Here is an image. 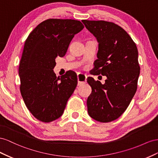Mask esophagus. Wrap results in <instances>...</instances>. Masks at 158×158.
I'll use <instances>...</instances> for the list:
<instances>
[{
	"label": "esophagus",
	"mask_w": 158,
	"mask_h": 158,
	"mask_svg": "<svg viewBox=\"0 0 158 158\" xmlns=\"http://www.w3.org/2000/svg\"><path fill=\"white\" fill-rule=\"evenodd\" d=\"M87 77L86 75H84L83 73H79L77 74V79H78V85H82L86 83Z\"/></svg>",
	"instance_id": "34e87169"
}]
</instances>
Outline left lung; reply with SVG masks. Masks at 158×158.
<instances>
[{"label": "left lung", "instance_id": "left-lung-1", "mask_svg": "<svg viewBox=\"0 0 158 158\" xmlns=\"http://www.w3.org/2000/svg\"><path fill=\"white\" fill-rule=\"evenodd\" d=\"M82 22L98 43L91 74L107 78L103 85L91 77L87 79L92 88L87 101L88 113L97 121L109 123L124 113L136 92L140 70L138 49L127 31L113 22Z\"/></svg>", "mask_w": 158, "mask_h": 158}]
</instances>
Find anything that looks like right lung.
Returning <instances> with one entry per match:
<instances>
[{
    "label": "right lung",
    "instance_id": "obj_1",
    "mask_svg": "<svg viewBox=\"0 0 158 158\" xmlns=\"http://www.w3.org/2000/svg\"><path fill=\"white\" fill-rule=\"evenodd\" d=\"M84 28L79 20L48 19L27 38L19 65L20 93L25 105L38 120L50 123L63 114L77 85L73 71L57 77L53 68L64 57L74 35Z\"/></svg>",
    "mask_w": 158,
    "mask_h": 158
}]
</instances>
